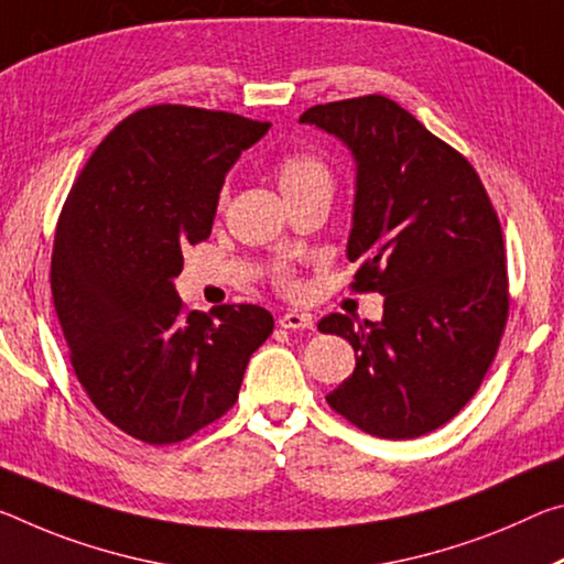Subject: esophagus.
Segmentation results:
<instances>
[{
	"label": "esophagus",
	"instance_id": "esophagus-1",
	"mask_svg": "<svg viewBox=\"0 0 564 564\" xmlns=\"http://www.w3.org/2000/svg\"><path fill=\"white\" fill-rule=\"evenodd\" d=\"M279 326H281V328H289V330L314 328V316L303 314V311H289V314H283V316L279 318Z\"/></svg>",
	"mask_w": 564,
	"mask_h": 564
}]
</instances>
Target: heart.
<instances>
[{"label":"heart","mask_w":564,"mask_h":564,"mask_svg":"<svg viewBox=\"0 0 564 564\" xmlns=\"http://www.w3.org/2000/svg\"><path fill=\"white\" fill-rule=\"evenodd\" d=\"M275 175H279V185L283 195L301 191V187L316 185V183H330L326 165L311 155H289L285 160H281L279 173Z\"/></svg>","instance_id":"1"}]
</instances>
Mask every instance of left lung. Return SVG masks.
<instances>
[{"instance_id": "obj_1", "label": "left lung", "mask_w": 564, "mask_h": 564, "mask_svg": "<svg viewBox=\"0 0 564 564\" xmlns=\"http://www.w3.org/2000/svg\"><path fill=\"white\" fill-rule=\"evenodd\" d=\"M299 122L351 153L346 258L361 263L356 289L383 296L381 321L321 318L356 354L326 401L381 440L434 432L475 397L507 324L497 213L475 167L389 97L316 105Z\"/></svg>"}]
</instances>
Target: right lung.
<instances>
[{
    "label": "right lung",
    "mask_w": 564,
    "mask_h": 564,
    "mask_svg": "<svg viewBox=\"0 0 564 564\" xmlns=\"http://www.w3.org/2000/svg\"><path fill=\"white\" fill-rule=\"evenodd\" d=\"M271 124L155 105L107 135L69 191L52 296L87 397L124 434L183 442L236 404L273 330L253 303L185 311L183 248L210 236L220 187Z\"/></svg>",
    "instance_id": "right-lung-1"
}]
</instances>
